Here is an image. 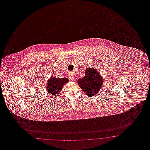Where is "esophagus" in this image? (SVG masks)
Wrapping results in <instances>:
<instances>
[{"mask_svg": "<svg viewBox=\"0 0 150 150\" xmlns=\"http://www.w3.org/2000/svg\"><path fill=\"white\" fill-rule=\"evenodd\" d=\"M69 79L70 80H74V74L73 73H70L68 75Z\"/></svg>", "mask_w": 150, "mask_h": 150, "instance_id": "34e87169", "label": "esophagus"}]
</instances>
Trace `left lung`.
<instances>
[{"label": "left lung", "instance_id": "8db88e82", "mask_svg": "<svg viewBox=\"0 0 150 150\" xmlns=\"http://www.w3.org/2000/svg\"><path fill=\"white\" fill-rule=\"evenodd\" d=\"M85 76L77 80V83L87 96L96 95L102 87L103 80L97 69L87 68Z\"/></svg>", "mask_w": 150, "mask_h": 150}]
</instances>
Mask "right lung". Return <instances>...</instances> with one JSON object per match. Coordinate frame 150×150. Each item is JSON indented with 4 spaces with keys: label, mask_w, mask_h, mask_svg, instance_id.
Listing matches in <instances>:
<instances>
[{
    "label": "right lung",
    "mask_w": 150,
    "mask_h": 150,
    "mask_svg": "<svg viewBox=\"0 0 150 150\" xmlns=\"http://www.w3.org/2000/svg\"><path fill=\"white\" fill-rule=\"evenodd\" d=\"M68 82V79L66 77L57 78L52 76L47 83L46 88L47 92L52 95L57 96L63 88L64 84Z\"/></svg>",
    "instance_id": "add662e5"
}]
</instances>
